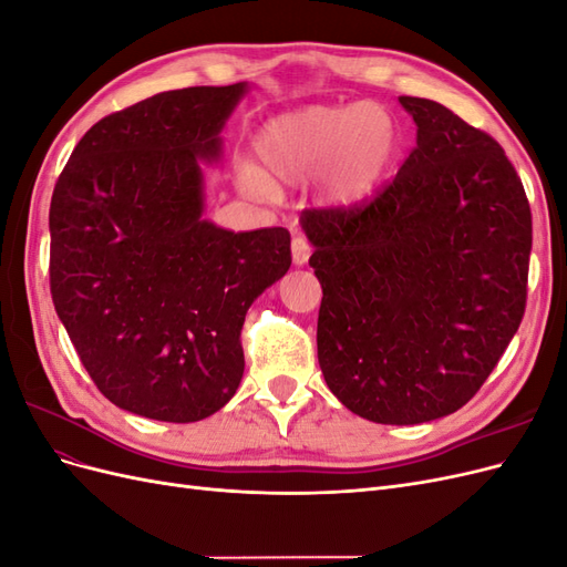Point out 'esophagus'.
<instances>
[{
    "instance_id": "esophagus-1",
    "label": "esophagus",
    "mask_w": 567,
    "mask_h": 567,
    "mask_svg": "<svg viewBox=\"0 0 567 567\" xmlns=\"http://www.w3.org/2000/svg\"><path fill=\"white\" fill-rule=\"evenodd\" d=\"M290 250H293V262L296 265H305L307 260H310V255H312V246H310V241H307L305 236H296L293 244H290Z\"/></svg>"
}]
</instances>
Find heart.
I'll return each mask as SVG.
<instances>
[{"instance_id": "heart-1", "label": "heart", "mask_w": 567, "mask_h": 567, "mask_svg": "<svg viewBox=\"0 0 567 567\" xmlns=\"http://www.w3.org/2000/svg\"><path fill=\"white\" fill-rule=\"evenodd\" d=\"M398 146V123L379 104L307 106L267 120L255 134L262 169L241 161L236 179L257 198L269 196L271 184L315 179L323 203L352 205L383 179Z\"/></svg>"}]
</instances>
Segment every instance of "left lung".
I'll list each match as a JSON object with an SVG mask.
<instances>
[{
    "label": "left lung",
    "mask_w": 567,
    "mask_h": 567,
    "mask_svg": "<svg viewBox=\"0 0 567 567\" xmlns=\"http://www.w3.org/2000/svg\"><path fill=\"white\" fill-rule=\"evenodd\" d=\"M416 146L373 200L302 210L323 298L317 354L352 414L414 425L483 388L527 302L532 213L492 136L400 96Z\"/></svg>",
    "instance_id": "1"
}]
</instances>
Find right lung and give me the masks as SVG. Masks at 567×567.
<instances>
[{"label":"right lung","mask_w":567,"mask_h":567,"mask_svg":"<svg viewBox=\"0 0 567 567\" xmlns=\"http://www.w3.org/2000/svg\"><path fill=\"white\" fill-rule=\"evenodd\" d=\"M248 90L186 87L101 117L49 208V286L82 367L115 406L192 423L244 379L252 300L290 267L284 227L203 219L200 161Z\"/></svg>","instance_id":"1"}]
</instances>
